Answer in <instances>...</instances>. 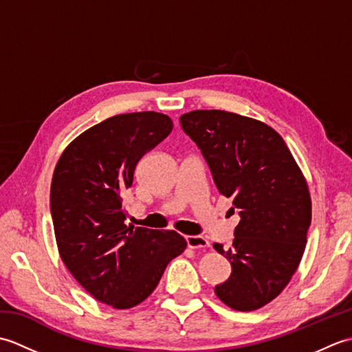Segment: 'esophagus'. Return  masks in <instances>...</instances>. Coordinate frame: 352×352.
<instances>
[{"label":"esophagus","mask_w":352,"mask_h":352,"mask_svg":"<svg viewBox=\"0 0 352 352\" xmlns=\"http://www.w3.org/2000/svg\"><path fill=\"white\" fill-rule=\"evenodd\" d=\"M186 242H188L189 248H207L208 241L204 236H186Z\"/></svg>","instance_id":"obj_1"}]
</instances>
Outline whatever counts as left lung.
I'll use <instances>...</instances> for the list:
<instances>
[{
    "instance_id": "1",
    "label": "left lung",
    "mask_w": 352,
    "mask_h": 352,
    "mask_svg": "<svg viewBox=\"0 0 352 352\" xmlns=\"http://www.w3.org/2000/svg\"><path fill=\"white\" fill-rule=\"evenodd\" d=\"M180 124L241 216L233 246L213 245L231 263L230 278L214 294L234 310H257L281 294L301 261L311 222L307 183L286 142L263 122L193 110Z\"/></svg>"
}]
</instances>
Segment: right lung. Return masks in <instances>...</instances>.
Segmentation results:
<instances>
[{
  "label": "right lung",
  "mask_w": 352,
  "mask_h": 352,
  "mask_svg": "<svg viewBox=\"0 0 352 352\" xmlns=\"http://www.w3.org/2000/svg\"><path fill=\"white\" fill-rule=\"evenodd\" d=\"M170 131V118L157 111L111 116L74 139L52 175L50 207L63 263L113 309L146 300L188 246L174 230L125 226L122 198L136 164Z\"/></svg>",
  "instance_id": "right-lung-1"
}]
</instances>
